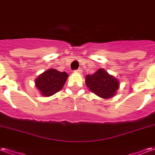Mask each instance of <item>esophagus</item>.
I'll return each mask as SVG.
<instances>
[{
  "label": "esophagus",
  "instance_id": "1",
  "mask_svg": "<svg viewBox=\"0 0 155 155\" xmlns=\"http://www.w3.org/2000/svg\"><path fill=\"white\" fill-rule=\"evenodd\" d=\"M75 73H78V74H81V69H80V68H79V69H76V70H75Z\"/></svg>",
  "mask_w": 155,
  "mask_h": 155
}]
</instances>
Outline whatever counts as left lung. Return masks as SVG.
Segmentation results:
<instances>
[{"label": "left lung", "instance_id": "1", "mask_svg": "<svg viewBox=\"0 0 155 155\" xmlns=\"http://www.w3.org/2000/svg\"><path fill=\"white\" fill-rule=\"evenodd\" d=\"M86 84L93 93L104 99L114 96L119 88L118 81L104 69H99L94 74L87 75Z\"/></svg>", "mask_w": 155, "mask_h": 155}]
</instances>
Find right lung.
Here are the masks:
<instances>
[{
    "instance_id": "add662e5",
    "label": "right lung",
    "mask_w": 155,
    "mask_h": 155,
    "mask_svg": "<svg viewBox=\"0 0 155 155\" xmlns=\"http://www.w3.org/2000/svg\"><path fill=\"white\" fill-rule=\"evenodd\" d=\"M67 78L65 72L51 69L39 75L35 80V85L43 95L51 96L62 89Z\"/></svg>"
}]
</instances>
